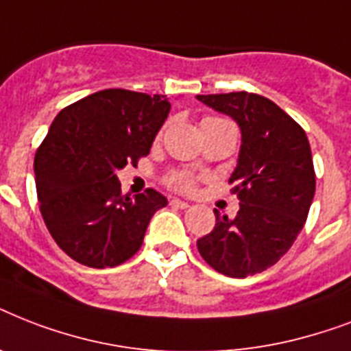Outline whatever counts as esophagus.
<instances>
[{"label":"esophagus","mask_w":351,"mask_h":351,"mask_svg":"<svg viewBox=\"0 0 351 351\" xmlns=\"http://www.w3.org/2000/svg\"><path fill=\"white\" fill-rule=\"evenodd\" d=\"M171 206H175V208H180V209H187L189 208V202H184V200L173 198V200H171Z\"/></svg>","instance_id":"obj_1"}]
</instances>
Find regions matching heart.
<instances>
[{"instance_id":"obj_1","label":"heart","mask_w":351,"mask_h":351,"mask_svg":"<svg viewBox=\"0 0 351 351\" xmlns=\"http://www.w3.org/2000/svg\"><path fill=\"white\" fill-rule=\"evenodd\" d=\"M169 184L175 189H180V191H191L193 186H195V180L187 173H175V175L169 176Z\"/></svg>"}]
</instances>
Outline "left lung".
Instances as JSON below:
<instances>
[{"label":"left lung","mask_w":351,"mask_h":351,"mask_svg":"<svg viewBox=\"0 0 351 351\" xmlns=\"http://www.w3.org/2000/svg\"><path fill=\"white\" fill-rule=\"evenodd\" d=\"M240 127L242 143L231 173L240 209L228 219L215 209L213 231L197 240L198 251L222 275L244 278L286 255L304 228L315 195V171L304 129L286 112L253 93L198 95Z\"/></svg>","instance_id":"left-lung-1"}]
</instances>
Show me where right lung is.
Instances as JSON below:
<instances>
[{
    "label": "right lung",
    "mask_w": 351,
    "mask_h": 351,
    "mask_svg": "<svg viewBox=\"0 0 351 351\" xmlns=\"http://www.w3.org/2000/svg\"><path fill=\"white\" fill-rule=\"evenodd\" d=\"M169 111L165 96L106 89L54 118L36 153V191L47 230L71 258L104 269L140 250L167 198L121 195L117 171L147 156Z\"/></svg>",
    "instance_id": "1"
}]
</instances>
